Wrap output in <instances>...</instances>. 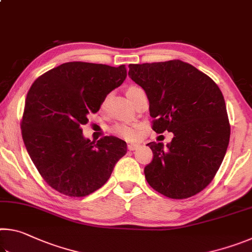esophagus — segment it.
I'll return each mask as SVG.
<instances>
[{"instance_id":"esophagus-1","label":"esophagus","mask_w":252,"mask_h":252,"mask_svg":"<svg viewBox=\"0 0 252 252\" xmlns=\"http://www.w3.org/2000/svg\"><path fill=\"white\" fill-rule=\"evenodd\" d=\"M138 148H139V144H132V143L127 144V149H129L130 151H133V150H135V149H138Z\"/></svg>"}]
</instances>
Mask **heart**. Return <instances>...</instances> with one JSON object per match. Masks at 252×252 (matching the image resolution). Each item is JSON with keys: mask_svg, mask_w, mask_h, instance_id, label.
I'll list each match as a JSON object with an SVG mask.
<instances>
[{"mask_svg": "<svg viewBox=\"0 0 252 252\" xmlns=\"http://www.w3.org/2000/svg\"><path fill=\"white\" fill-rule=\"evenodd\" d=\"M141 90V88L135 87V85H131L130 88H127L126 90V95L129 97L130 101H132V97H133L134 93ZM106 99L102 102V106L105 104ZM111 132L114 135L119 136V138H122L126 140V141H133V140L138 139L139 136V126L135 125V123H116V125L111 126Z\"/></svg>", "mask_w": 252, "mask_h": 252, "instance_id": "1", "label": "heart"}]
</instances>
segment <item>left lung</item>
Returning a JSON list of instances; mask_svg holds the SVG:
<instances>
[{"label": "left lung", "instance_id": "left-lung-1", "mask_svg": "<svg viewBox=\"0 0 252 252\" xmlns=\"http://www.w3.org/2000/svg\"><path fill=\"white\" fill-rule=\"evenodd\" d=\"M129 76L146 91L152 129L172 132L171 142H150L144 168L149 185L171 199H187L215 178L230 139L222 92L210 76L180 60L130 64Z\"/></svg>", "mask_w": 252, "mask_h": 252}]
</instances>
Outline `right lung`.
Instances as JSON below:
<instances>
[{"label": "right lung", "mask_w": 252, "mask_h": 252, "mask_svg": "<svg viewBox=\"0 0 252 252\" xmlns=\"http://www.w3.org/2000/svg\"><path fill=\"white\" fill-rule=\"evenodd\" d=\"M126 78L118 67L67 62L39 76L30 88L21 120L28 153L44 181L67 197H87L109 180L126 143L116 136L84 139L81 126Z\"/></svg>", "instance_id": "right-lung-1"}]
</instances>
